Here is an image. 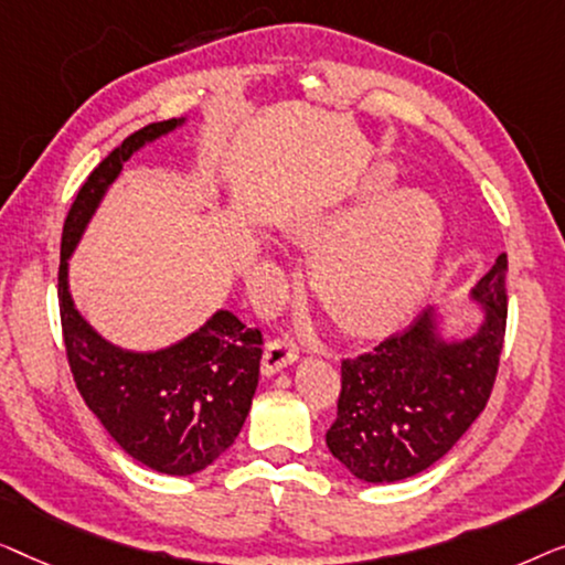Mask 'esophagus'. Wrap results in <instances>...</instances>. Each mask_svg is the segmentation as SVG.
<instances>
[{
    "instance_id": "obj_1",
    "label": "esophagus",
    "mask_w": 565,
    "mask_h": 565,
    "mask_svg": "<svg viewBox=\"0 0 565 565\" xmlns=\"http://www.w3.org/2000/svg\"><path fill=\"white\" fill-rule=\"evenodd\" d=\"M297 361V348L289 340H281L276 338L271 343H266V351H264V361H260V371L266 373V376H274V373H279L286 365H291Z\"/></svg>"
}]
</instances>
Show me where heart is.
Here are the masks:
<instances>
[{
  "instance_id": "1",
  "label": "heart",
  "mask_w": 565,
  "mask_h": 565,
  "mask_svg": "<svg viewBox=\"0 0 565 565\" xmlns=\"http://www.w3.org/2000/svg\"><path fill=\"white\" fill-rule=\"evenodd\" d=\"M392 179L394 171L379 166L351 204L294 225L301 243H329L315 266L317 286L338 320L363 332L399 322L417 305L443 241L440 206L417 189L388 194L354 216L384 194Z\"/></svg>"
}]
</instances>
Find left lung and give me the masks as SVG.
Wrapping results in <instances>:
<instances>
[{
  "instance_id": "1",
  "label": "left lung",
  "mask_w": 565,
  "mask_h": 565,
  "mask_svg": "<svg viewBox=\"0 0 565 565\" xmlns=\"http://www.w3.org/2000/svg\"><path fill=\"white\" fill-rule=\"evenodd\" d=\"M471 299L483 312L471 338H443L430 307L407 330L340 363L338 417L324 443L355 479L392 483L427 471L487 407L507 330V253Z\"/></svg>"
}]
</instances>
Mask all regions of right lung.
Wrapping results in <instances>:
<instances>
[{
  "instance_id": "right-lung-1",
  "label": "right lung",
  "mask_w": 565,
  "mask_h": 565,
  "mask_svg": "<svg viewBox=\"0 0 565 565\" xmlns=\"http://www.w3.org/2000/svg\"><path fill=\"white\" fill-rule=\"evenodd\" d=\"M179 125L184 117L132 132L78 189L63 222L58 305L68 365L86 407L127 456L158 473L192 476L235 443L248 417L264 355L260 330L217 309L179 343L148 353L125 351L84 320L68 291L71 253L122 163Z\"/></svg>"
}]
</instances>
